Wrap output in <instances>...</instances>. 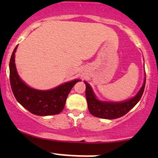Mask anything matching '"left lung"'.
<instances>
[{
  "mask_svg": "<svg viewBox=\"0 0 158 158\" xmlns=\"http://www.w3.org/2000/svg\"><path fill=\"white\" fill-rule=\"evenodd\" d=\"M146 76V75H145ZM146 76L143 86L134 98L122 102H108L97 99L90 85L85 82V97H86L89 112L95 117L106 119H114L125 115L141 99L145 87Z\"/></svg>",
  "mask_w": 158,
  "mask_h": 158,
  "instance_id": "8db88e82",
  "label": "left lung"
}]
</instances>
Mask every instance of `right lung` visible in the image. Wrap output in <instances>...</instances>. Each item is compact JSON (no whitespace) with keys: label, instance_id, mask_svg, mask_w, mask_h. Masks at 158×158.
Returning a JSON list of instances; mask_svg holds the SVG:
<instances>
[{"label":"right lung","instance_id":"add662e5","mask_svg":"<svg viewBox=\"0 0 158 158\" xmlns=\"http://www.w3.org/2000/svg\"><path fill=\"white\" fill-rule=\"evenodd\" d=\"M14 49L10 60V82L12 92L17 101L23 107L36 115L57 114L64 109L66 98L73 85L80 81L75 79L51 90L42 91L32 89L19 77L15 66V52Z\"/></svg>","mask_w":158,"mask_h":158}]
</instances>
